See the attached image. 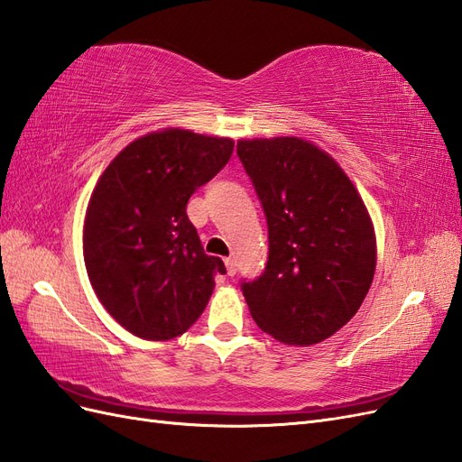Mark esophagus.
<instances>
[{
    "label": "esophagus",
    "instance_id": "esophagus-1",
    "mask_svg": "<svg viewBox=\"0 0 462 462\" xmlns=\"http://www.w3.org/2000/svg\"><path fill=\"white\" fill-rule=\"evenodd\" d=\"M224 265H226V273H228V276H234L236 274V261L232 259V257H228V259H224Z\"/></svg>",
    "mask_w": 462,
    "mask_h": 462
}]
</instances>
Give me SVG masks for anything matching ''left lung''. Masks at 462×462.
<instances>
[{"label":"left lung","instance_id":"8db88e82","mask_svg":"<svg viewBox=\"0 0 462 462\" xmlns=\"http://www.w3.org/2000/svg\"><path fill=\"white\" fill-rule=\"evenodd\" d=\"M269 226L265 273L242 282L261 331L310 346L345 327L372 286L375 230L335 158L300 137L240 139Z\"/></svg>","mask_w":462,"mask_h":462}]
</instances>
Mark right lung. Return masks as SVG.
Masks as SVG:
<instances>
[{
	"label": "right lung",
	"instance_id": "obj_1",
	"mask_svg": "<svg viewBox=\"0 0 462 462\" xmlns=\"http://www.w3.org/2000/svg\"><path fill=\"white\" fill-rule=\"evenodd\" d=\"M230 137L166 127L131 141L90 195L83 257L100 304L129 333L170 340L199 319L220 257L207 255L186 207L226 166Z\"/></svg>",
	"mask_w": 462,
	"mask_h": 462
}]
</instances>
